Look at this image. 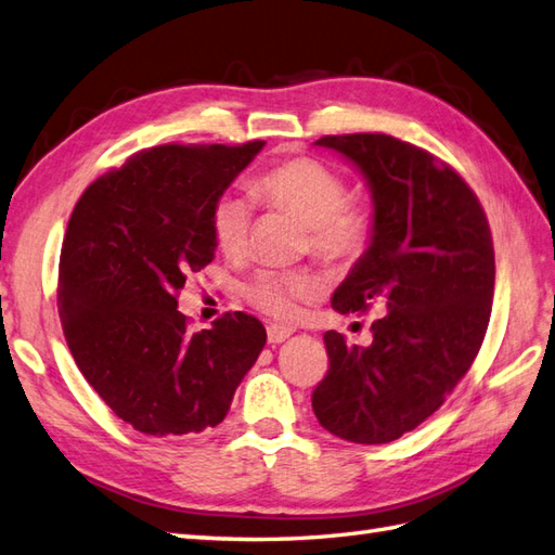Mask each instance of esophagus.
Here are the masks:
<instances>
[{"label":"esophagus","instance_id":"esophagus-1","mask_svg":"<svg viewBox=\"0 0 555 555\" xmlns=\"http://www.w3.org/2000/svg\"><path fill=\"white\" fill-rule=\"evenodd\" d=\"M292 327H282V325H270L268 327V341L270 344H282L285 339L292 337Z\"/></svg>","mask_w":555,"mask_h":555}]
</instances>
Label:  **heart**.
I'll return each instance as SVG.
<instances>
[{"instance_id":"b5f03b06","label":"heart","mask_w":555,"mask_h":555,"mask_svg":"<svg viewBox=\"0 0 555 555\" xmlns=\"http://www.w3.org/2000/svg\"><path fill=\"white\" fill-rule=\"evenodd\" d=\"M256 196L309 225L315 256L327 263H347L361 256L371 240L367 208L349 199L347 180L335 168L311 156L287 158L254 180ZM254 223V202L242 192H223L211 206L208 225L218 249L230 258L246 251ZM315 280L292 270H258L246 285V297L263 313L289 320L297 304L315 294Z\"/></svg>"}]
</instances>
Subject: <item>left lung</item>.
Here are the masks:
<instances>
[{
	"label": "left lung",
	"instance_id": "obj_1",
	"mask_svg": "<svg viewBox=\"0 0 555 555\" xmlns=\"http://www.w3.org/2000/svg\"><path fill=\"white\" fill-rule=\"evenodd\" d=\"M361 170L373 194L371 244L332 309L382 313L371 347L325 332L330 367L313 391L327 433L387 444L425 423L470 371L494 299V244L475 192L447 164L382 132L315 142Z\"/></svg>",
	"mask_w": 555,
	"mask_h": 555
}]
</instances>
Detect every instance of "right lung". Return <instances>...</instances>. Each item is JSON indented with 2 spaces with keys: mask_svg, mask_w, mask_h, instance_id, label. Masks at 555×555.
Instances as JSON below:
<instances>
[{
  "mask_svg": "<svg viewBox=\"0 0 555 555\" xmlns=\"http://www.w3.org/2000/svg\"><path fill=\"white\" fill-rule=\"evenodd\" d=\"M261 140L162 144L82 192L59 261V315L80 373L122 423L154 437L223 423L266 347L261 320L225 313L190 332L178 292L214 261L211 206Z\"/></svg>",
  "mask_w": 555,
  "mask_h": 555,
  "instance_id": "1",
  "label": "right lung"
}]
</instances>
